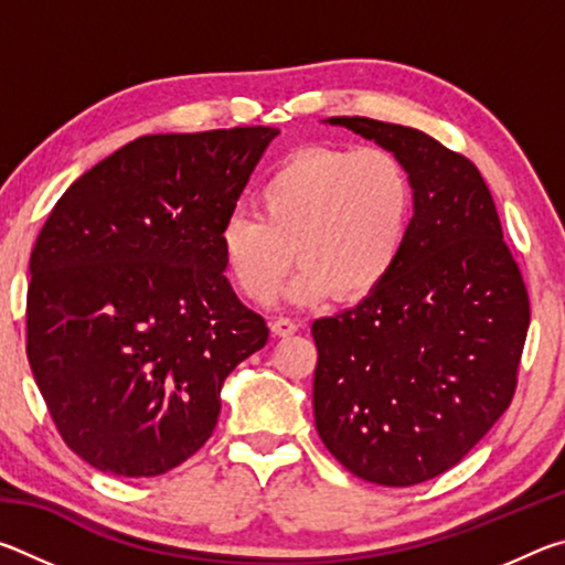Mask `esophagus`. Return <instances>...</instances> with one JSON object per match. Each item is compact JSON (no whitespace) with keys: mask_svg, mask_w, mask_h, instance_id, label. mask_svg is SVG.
I'll return each mask as SVG.
<instances>
[{"mask_svg":"<svg viewBox=\"0 0 565 565\" xmlns=\"http://www.w3.org/2000/svg\"><path fill=\"white\" fill-rule=\"evenodd\" d=\"M271 331L276 333V337H291V333H296V321H291V319H286V317H279V319H271Z\"/></svg>","mask_w":565,"mask_h":565,"instance_id":"esophagus-1","label":"esophagus"}]
</instances>
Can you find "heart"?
I'll return each instance as SVG.
<instances>
[{"mask_svg":"<svg viewBox=\"0 0 565 565\" xmlns=\"http://www.w3.org/2000/svg\"><path fill=\"white\" fill-rule=\"evenodd\" d=\"M256 216L236 212L218 226L216 246L228 281L248 301L289 289L299 303L337 294L361 301L379 291L401 262L414 218V184L394 151L313 145L276 167L254 199Z\"/></svg>","mask_w":565,"mask_h":565,"instance_id":"heart-1","label":"heart"}]
</instances>
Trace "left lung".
Segmentation results:
<instances>
[{"label":"left lung","mask_w":565,"mask_h":565,"mask_svg":"<svg viewBox=\"0 0 565 565\" xmlns=\"http://www.w3.org/2000/svg\"><path fill=\"white\" fill-rule=\"evenodd\" d=\"M329 121L404 161L414 218L388 281L313 321L317 431L363 481L424 483L461 461L511 406L529 291L471 159L401 124Z\"/></svg>","instance_id":"8db88e82"}]
</instances>
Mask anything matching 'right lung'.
I'll use <instances>...</instances> for the list:
<instances>
[{"mask_svg":"<svg viewBox=\"0 0 565 565\" xmlns=\"http://www.w3.org/2000/svg\"><path fill=\"white\" fill-rule=\"evenodd\" d=\"M276 137L134 139L76 179L36 236L26 359L64 444L99 471L149 478L194 456L224 379L269 339L216 236Z\"/></svg>","mask_w":565,"mask_h":565,"instance_id":"obj_1","label":"right lung"}]
</instances>
